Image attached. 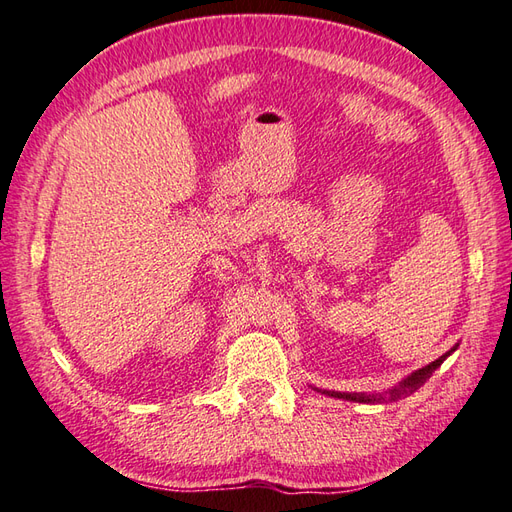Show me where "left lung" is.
Here are the masks:
<instances>
[{
  "label": "left lung",
  "mask_w": 512,
  "mask_h": 512,
  "mask_svg": "<svg viewBox=\"0 0 512 512\" xmlns=\"http://www.w3.org/2000/svg\"><path fill=\"white\" fill-rule=\"evenodd\" d=\"M456 350V348H451L449 352H445V355L442 357H438L436 361H431L429 366H425V368H420V370H416V372H412L410 377L407 379H403L399 385H396V388H392L390 392H388V401H396L399 399L401 394H412V392H416L420 385H423L429 377H431V372H434L436 368H440V363L445 361L451 352ZM324 394H328V396H335V399H346V401H357V403H379V401H385V396L383 394H357V392H328V390H324Z\"/></svg>",
  "instance_id": "8db88e82"
}]
</instances>
